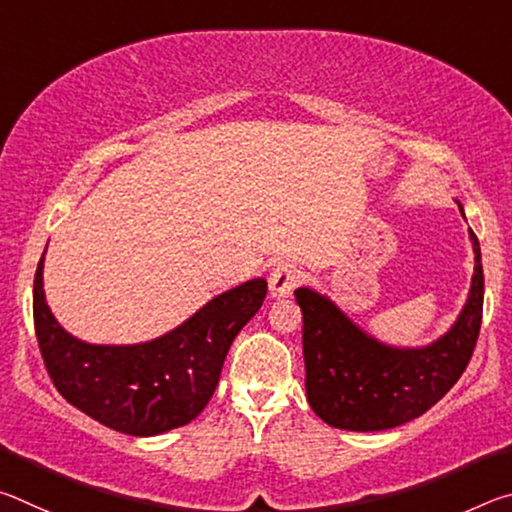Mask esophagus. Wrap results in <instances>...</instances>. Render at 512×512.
Segmentation results:
<instances>
[{"mask_svg":"<svg viewBox=\"0 0 512 512\" xmlns=\"http://www.w3.org/2000/svg\"><path fill=\"white\" fill-rule=\"evenodd\" d=\"M302 282V271L298 266H293L289 262L277 264L271 275H268V289H271L273 298H284L298 287Z\"/></svg>","mask_w":512,"mask_h":512,"instance_id":"1","label":"esophagus"}]
</instances>
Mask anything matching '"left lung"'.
<instances>
[{"mask_svg": "<svg viewBox=\"0 0 512 512\" xmlns=\"http://www.w3.org/2000/svg\"><path fill=\"white\" fill-rule=\"evenodd\" d=\"M470 239L474 244L470 298L456 325L429 348H388L352 325L325 296L311 289L296 291L302 311L307 400L320 420L348 431L400 427L443 400L461 379L483 316L481 248L472 230Z\"/></svg>", "mask_w": 512, "mask_h": 512, "instance_id": "1", "label": "left lung"}]
</instances>
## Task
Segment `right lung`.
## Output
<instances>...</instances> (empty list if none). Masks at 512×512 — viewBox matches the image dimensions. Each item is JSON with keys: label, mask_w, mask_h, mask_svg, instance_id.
Segmentation results:
<instances>
[{"label": "right lung", "mask_w": 512, "mask_h": 512, "mask_svg": "<svg viewBox=\"0 0 512 512\" xmlns=\"http://www.w3.org/2000/svg\"><path fill=\"white\" fill-rule=\"evenodd\" d=\"M42 257L33 280V325L49 377L69 404L131 436L183 427L205 409L225 354L268 291L266 280H250L216 296L160 339L90 345L69 336L51 316L42 291Z\"/></svg>", "instance_id": "1"}]
</instances>
